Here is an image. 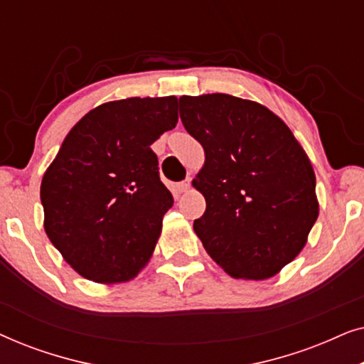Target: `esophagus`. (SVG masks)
<instances>
[{
    "instance_id": "obj_1",
    "label": "esophagus",
    "mask_w": 364,
    "mask_h": 364,
    "mask_svg": "<svg viewBox=\"0 0 364 364\" xmlns=\"http://www.w3.org/2000/svg\"><path fill=\"white\" fill-rule=\"evenodd\" d=\"M188 188H191V178H186V181L178 183V191L181 192H187Z\"/></svg>"
}]
</instances>
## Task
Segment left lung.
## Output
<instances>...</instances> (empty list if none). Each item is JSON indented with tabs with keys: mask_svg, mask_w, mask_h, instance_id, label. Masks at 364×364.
<instances>
[{
	"mask_svg": "<svg viewBox=\"0 0 364 364\" xmlns=\"http://www.w3.org/2000/svg\"><path fill=\"white\" fill-rule=\"evenodd\" d=\"M178 104L183 127L205 151L192 186L207 207L193 230L230 277L272 278L303 250L320 213L310 159L255 101L217 92Z\"/></svg>",
	"mask_w": 364,
	"mask_h": 364,
	"instance_id": "left-lung-1",
	"label": "left lung"
}]
</instances>
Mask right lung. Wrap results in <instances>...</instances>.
<instances>
[{
  "instance_id": "add662e5",
  "label": "right lung",
  "mask_w": 364,
  "mask_h": 364,
  "mask_svg": "<svg viewBox=\"0 0 364 364\" xmlns=\"http://www.w3.org/2000/svg\"><path fill=\"white\" fill-rule=\"evenodd\" d=\"M177 104L127 97L94 107L44 172V230L87 280L129 282L147 265L173 203L151 146L176 127Z\"/></svg>"
}]
</instances>
